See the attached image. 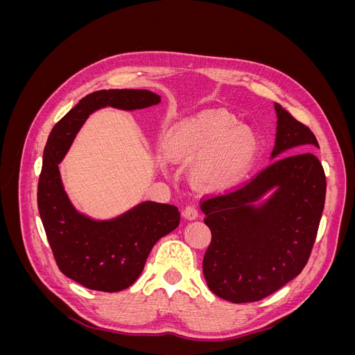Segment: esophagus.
I'll return each mask as SVG.
<instances>
[{
    "label": "esophagus",
    "instance_id": "esophagus-1",
    "mask_svg": "<svg viewBox=\"0 0 355 355\" xmlns=\"http://www.w3.org/2000/svg\"><path fill=\"white\" fill-rule=\"evenodd\" d=\"M184 216L189 220L198 218V209L194 206V204H188V206L184 209Z\"/></svg>",
    "mask_w": 355,
    "mask_h": 355
}]
</instances>
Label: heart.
<instances>
[{
    "label": "heart",
    "mask_w": 355,
    "mask_h": 355,
    "mask_svg": "<svg viewBox=\"0 0 355 355\" xmlns=\"http://www.w3.org/2000/svg\"><path fill=\"white\" fill-rule=\"evenodd\" d=\"M259 153V139L228 111H204L170 128L163 154L173 163H191L201 188L227 189L239 184Z\"/></svg>",
    "instance_id": "heart-1"
}]
</instances>
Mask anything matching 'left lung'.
Returning <instances> with one entry per match:
<instances>
[{"label":"left lung","instance_id":"8db88e82","mask_svg":"<svg viewBox=\"0 0 355 355\" xmlns=\"http://www.w3.org/2000/svg\"><path fill=\"white\" fill-rule=\"evenodd\" d=\"M275 111L277 159L241 187L200 200L211 232L202 272L211 292L234 304L261 300L300 274L324 209V168L309 153L318 148L314 133L282 105ZM274 187L263 207L252 206Z\"/></svg>","mask_w":355,"mask_h":355}]
</instances>
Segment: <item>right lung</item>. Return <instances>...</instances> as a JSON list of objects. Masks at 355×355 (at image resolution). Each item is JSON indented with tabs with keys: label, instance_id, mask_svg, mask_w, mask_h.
Returning a JSON list of instances; mask_svg holds the SVG:
<instances>
[{
	"label": "right lung",
	"instance_id": "right-lung-1",
	"mask_svg": "<svg viewBox=\"0 0 355 355\" xmlns=\"http://www.w3.org/2000/svg\"><path fill=\"white\" fill-rule=\"evenodd\" d=\"M158 102L159 96L149 90L93 92L49 136L38 179V211L59 270L87 288L112 293L132 286L154 244L178 228L180 213L171 204L145 201L111 220L89 219L71 206L58 164L93 111L102 106L141 110Z\"/></svg>",
	"mask_w": 355,
	"mask_h": 355
}]
</instances>
